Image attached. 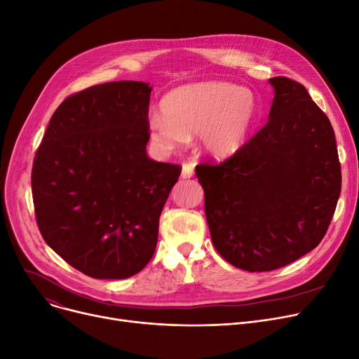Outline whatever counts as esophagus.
<instances>
[{"label": "esophagus", "mask_w": 359, "mask_h": 359, "mask_svg": "<svg viewBox=\"0 0 359 359\" xmlns=\"http://www.w3.org/2000/svg\"><path fill=\"white\" fill-rule=\"evenodd\" d=\"M194 174V166L191 163H184L181 170V178H191Z\"/></svg>", "instance_id": "esophagus-1"}]
</instances>
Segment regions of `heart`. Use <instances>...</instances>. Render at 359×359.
<instances>
[{"label":"heart","mask_w":359,"mask_h":359,"mask_svg":"<svg viewBox=\"0 0 359 359\" xmlns=\"http://www.w3.org/2000/svg\"><path fill=\"white\" fill-rule=\"evenodd\" d=\"M162 114L149 118L151 143L162 151L184 146L197 133L198 147L213 158L240 150L257 115V99L228 81L190 84L168 93Z\"/></svg>","instance_id":"b5f03b06"}]
</instances>
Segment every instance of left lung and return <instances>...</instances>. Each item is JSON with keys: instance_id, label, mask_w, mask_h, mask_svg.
Listing matches in <instances>:
<instances>
[{"instance_id": "left-lung-1", "label": "left lung", "mask_w": 359, "mask_h": 359, "mask_svg": "<svg viewBox=\"0 0 359 359\" xmlns=\"http://www.w3.org/2000/svg\"><path fill=\"white\" fill-rule=\"evenodd\" d=\"M267 124L231 158L196 166L217 252L270 271L314 250L342 189L334 131L301 83L271 77Z\"/></svg>"}]
</instances>
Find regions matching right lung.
Segmentation results:
<instances>
[{
  "instance_id": "1",
  "label": "right lung",
  "mask_w": 359,
  "mask_h": 359,
  "mask_svg": "<svg viewBox=\"0 0 359 359\" xmlns=\"http://www.w3.org/2000/svg\"><path fill=\"white\" fill-rule=\"evenodd\" d=\"M151 88L109 81L68 96L36 150L32 196L45 243L95 279H127L155 252L181 166L146 153Z\"/></svg>"
}]
</instances>
